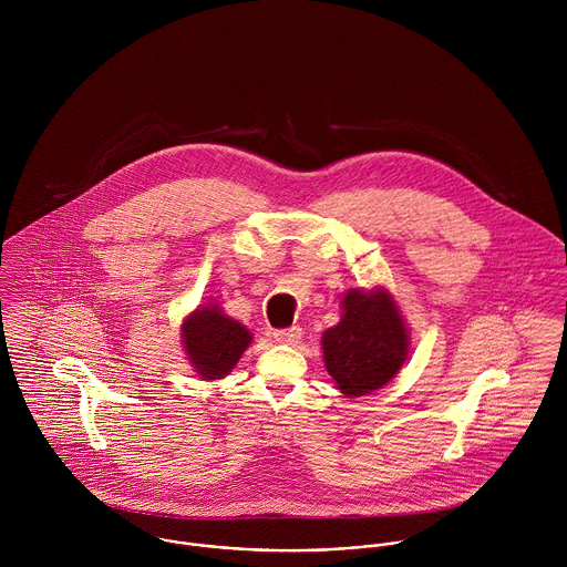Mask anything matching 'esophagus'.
I'll list each match as a JSON object with an SVG mask.
<instances>
[{"instance_id":"1","label":"esophagus","mask_w":567,"mask_h":567,"mask_svg":"<svg viewBox=\"0 0 567 567\" xmlns=\"http://www.w3.org/2000/svg\"><path fill=\"white\" fill-rule=\"evenodd\" d=\"M272 338L281 344H297L301 340V327H288V329H275Z\"/></svg>"}]
</instances>
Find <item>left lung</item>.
I'll return each instance as SVG.
<instances>
[{
    "instance_id": "8db88e82",
    "label": "left lung",
    "mask_w": 567,
    "mask_h": 567,
    "mask_svg": "<svg viewBox=\"0 0 567 567\" xmlns=\"http://www.w3.org/2000/svg\"><path fill=\"white\" fill-rule=\"evenodd\" d=\"M340 323L323 333V360L336 389L347 398L369 395L404 367L408 329L400 306L384 288L349 290Z\"/></svg>"
}]
</instances>
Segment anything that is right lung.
Wrapping results in <instances>:
<instances>
[{
    "label": "right lung",
    "mask_w": 567,
    "mask_h": 567,
    "mask_svg": "<svg viewBox=\"0 0 567 567\" xmlns=\"http://www.w3.org/2000/svg\"><path fill=\"white\" fill-rule=\"evenodd\" d=\"M181 340L189 364L203 380H223L243 358L252 336L216 303L196 308L183 324Z\"/></svg>",
    "instance_id": "right-lung-1"
}]
</instances>
